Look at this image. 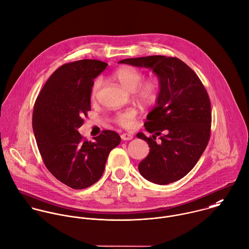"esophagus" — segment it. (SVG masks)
Here are the masks:
<instances>
[{"label": "esophagus", "mask_w": 249, "mask_h": 249, "mask_svg": "<svg viewBox=\"0 0 249 249\" xmlns=\"http://www.w3.org/2000/svg\"><path fill=\"white\" fill-rule=\"evenodd\" d=\"M121 137H122L123 140L127 141V140H131L133 138V135L130 134V133H124V134H122Z\"/></svg>", "instance_id": "34e87169"}]
</instances>
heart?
I'll return each mask as SVG.
<instances>
[{"label":"heart","instance_id":"b5f03b06","mask_svg":"<svg viewBox=\"0 0 249 249\" xmlns=\"http://www.w3.org/2000/svg\"><path fill=\"white\" fill-rule=\"evenodd\" d=\"M113 77L124 88L131 91L135 101L143 105L154 104L160 96V80L153 77L143 80L144 73L135 68H122L115 71ZM100 86L101 80L96 79L91 87V97H95ZM136 115L137 112L135 109H127L117 113L114 117V121L118 125L124 128H129L132 126Z\"/></svg>","mask_w":249,"mask_h":249}]
</instances>
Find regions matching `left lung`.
I'll return each mask as SVG.
<instances>
[{
  "label": "left lung",
  "instance_id": "1",
  "mask_svg": "<svg viewBox=\"0 0 249 249\" xmlns=\"http://www.w3.org/2000/svg\"><path fill=\"white\" fill-rule=\"evenodd\" d=\"M119 63L152 69L160 82L157 106L144 124L153 135H136L150 147L149 155L138 165L140 174L157 184L180 179L196 165L211 137L212 110L207 89L197 74L175 57L156 55Z\"/></svg>",
  "mask_w": 249,
  "mask_h": 249
}]
</instances>
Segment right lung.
Instances as JSON below:
<instances>
[{
  "label": "right lung",
  "mask_w": 249,
  "mask_h": 249,
  "mask_svg": "<svg viewBox=\"0 0 249 249\" xmlns=\"http://www.w3.org/2000/svg\"><path fill=\"white\" fill-rule=\"evenodd\" d=\"M107 67L98 60H80L61 66L44 84L33 112V129L49 172L73 189H84L102 176L109 153L120 135L103 130L90 142L78 132L90 110L93 79Z\"/></svg>",
  "instance_id": "right-lung-1"
}]
</instances>
